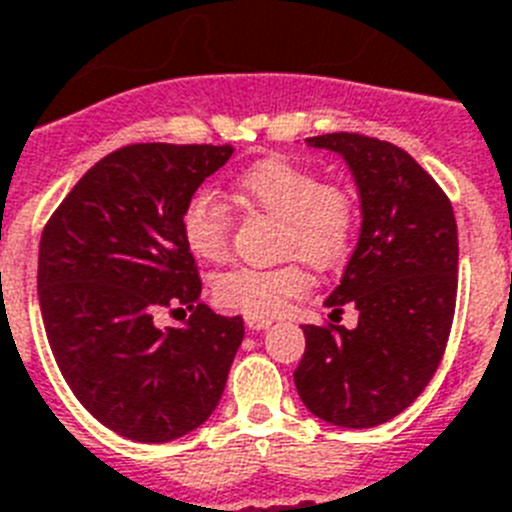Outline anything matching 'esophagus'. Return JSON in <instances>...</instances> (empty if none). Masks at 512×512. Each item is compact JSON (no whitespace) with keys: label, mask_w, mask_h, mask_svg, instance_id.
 I'll use <instances>...</instances> for the list:
<instances>
[{"label":"esophagus","mask_w":512,"mask_h":512,"mask_svg":"<svg viewBox=\"0 0 512 512\" xmlns=\"http://www.w3.org/2000/svg\"><path fill=\"white\" fill-rule=\"evenodd\" d=\"M271 323H274L271 318H256V315H246V325L251 330H266Z\"/></svg>","instance_id":"34e87169"}]
</instances>
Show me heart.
Returning <instances> with one entry per match:
<instances>
[{"mask_svg": "<svg viewBox=\"0 0 512 512\" xmlns=\"http://www.w3.org/2000/svg\"><path fill=\"white\" fill-rule=\"evenodd\" d=\"M235 192L253 210L282 220L279 251L297 256L282 266L256 269L235 266L212 284L217 305L228 310L271 318L289 300L310 289L307 264L336 269L346 264L359 233V202L341 184H325L318 171L284 156L259 158L235 179ZM182 238L202 261H223L233 241V215L223 200L210 192H194L182 210Z\"/></svg>", "mask_w": 512, "mask_h": 512, "instance_id": "b5f03b06", "label": "heart"}]
</instances>
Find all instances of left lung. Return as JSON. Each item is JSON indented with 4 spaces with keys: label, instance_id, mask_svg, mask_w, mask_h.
Listing matches in <instances>:
<instances>
[{
    "label": "left lung",
    "instance_id": "8db88e82",
    "mask_svg": "<svg viewBox=\"0 0 512 512\" xmlns=\"http://www.w3.org/2000/svg\"><path fill=\"white\" fill-rule=\"evenodd\" d=\"M346 158L361 197V235L325 305L359 310L354 330L302 325L295 384L305 408L343 428L387 423L436 374L454 323L459 238L449 197L387 140L361 133L307 138Z\"/></svg>",
    "mask_w": 512,
    "mask_h": 512
}]
</instances>
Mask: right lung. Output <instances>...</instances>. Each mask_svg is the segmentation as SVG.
<instances>
[{"label":"right lung","instance_id":"right-lung-1","mask_svg":"<svg viewBox=\"0 0 512 512\" xmlns=\"http://www.w3.org/2000/svg\"><path fill=\"white\" fill-rule=\"evenodd\" d=\"M230 146L133 143L92 166L40 235L38 297L53 359L76 400L117 436L164 443L212 415L243 318L200 302L182 210ZM161 306L193 310L158 331Z\"/></svg>","mask_w":512,"mask_h":512}]
</instances>
